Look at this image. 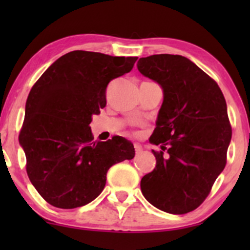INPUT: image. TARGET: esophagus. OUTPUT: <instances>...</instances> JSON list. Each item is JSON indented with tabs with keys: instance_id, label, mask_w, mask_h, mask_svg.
<instances>
[{
	"instance_id": "obj_1",
	"label": "esophagus",
	"mask_w": 250,
	"mask_h": 250,
	"mask_svg": "<svg viewBox=\"0 0 250 250\" xmlns=\"http://www.w3.org/2000/svg\"><path fill=\"white\" fill-rule=\"evenodd\" d=\"M134 147H135V151H136V154H141L142 151H143L142 147H141V146L139 145V143H135Z\"/></svg>"
}]
</instances>
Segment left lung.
Masks as SVG:
<instances>
[{
	"label": "left lung",
	"instance_id": "8db88e82",
	"mask_svg": "<svg viewBox=\"0 0 250 250\" xmlns=\"http://www.w3.org/2000/svg\"><path fill=\"white\" fill-rule=\"evenodd\" d=\"M137 69L162 88L163 102L149 139L156 166L142 177L149 203L169 214H186L208 196L226 166L231 140L227 103L217 83L181 55L142 57Z\"/></svg>",
	"mask_w": 250,
	"mask_h": 250
}]
</instances>
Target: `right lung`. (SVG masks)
I'll use <instances>...</instances> for the list:
<instances>
[{
	"mask_svg": "<svg viewBox=\"0 0 250 250\" xmlns=\"http://www.w3.org/2000/svg\"><path fill=\"white\" fill-rule=\"evenodd\" d=\"M136 60L70 51L31 88L19 141L30 182L54 207L88 205L102 193L108 169L134 157L133 143L122 136L93 142L89 125L107 104L108 83L129 73Z\"/></svg>",
	"mask_w": 250,
	"mask_h": 250,
	"instance_id": "1",
	"label": "right lung"
}]
</instances>
